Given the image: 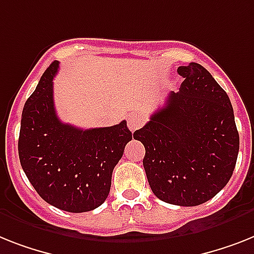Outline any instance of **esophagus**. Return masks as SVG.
<instances>
[{
	"label": "esophagus",
	"mask_w": 254,
	"mask_h": 254,
	"mask_svg": "<svg viewBox=\"0 0 254 254\" xmlns=\"http://www.w3.org/2000/svg\"><path fill=\"white\" fill-rule=\"evenodd\" d=\"M144 122H145V119H144L142 115L140 114L131 115V117H128V128L133 132L135 129H139L140 127H142Z\"/></svg>",
	"instance_id": "obj_1"
}]
</instances>
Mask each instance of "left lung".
Masks as SVG:
<instances>
[{
  "mask_svg": "<svg viewBox=\"0 0 254 254\" xmlns=\"http://www.w3.org/2000/svg\"><path fill=\"white\" fill-rule=\"evenodd\" d=\"M165 106L133 133L153 193L167 204L196 206L225 187L235 169L239 132L227 93L209 71L190 62Z\"/></svg>",
  "mask_w": 254,
  "mask_h": 254,
  "instance_id": "1",
  "label": "left lung"
}]
</instances>
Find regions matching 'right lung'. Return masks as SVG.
<instances>
[{
    "instance_id": "obj_1",
    "label": "right lung",
    "mask_w": 254,
    "mask_h": 254,
    "mask_svg": "<svg viewBox=\"0 0 254 254\" xmlns=\"http://www.w3.org/2000/svg\"><path fill=\"white\" fill-rule=\"evenodd\" d=\"M58 61L48 67L24 104L19 160L40 197L70 213L91 211L108 197L112 174L132 133L127 122L83 129L62 123L53 100Z\"/></svg>"
}]
</instances>
